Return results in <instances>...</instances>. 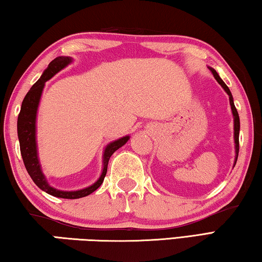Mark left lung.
Returning <instances> with one entry per match:
<instances>
[{
  "instance_id": "obj_1",
  "label": "left lung",
  "mask_w": 262,
  "mask_h": 262,
  "mask_svg": "<svg viewBox=\"0 0 262 262\" xmlns=\"http://www.w3.org/2000/svg\"><path fill=\"white\" fill-rule=\"evenodd\" d=\"M212 75H214V77L216 78V81L219 82L222 88L224 89L225 92L229 95V99H230V105H231V110H232V114H233V119H234V143H236V159H234V165H236V162H237V158H238V152H239V129H241V122H239V115L237 112V108L236 106L233 104V98H232V95L231 92H230V89L227 86V84H225L223 81H222L221 77L219 76V74L216 73V70H214L212 68H210Z\"/></svg>"
}]
</instances>
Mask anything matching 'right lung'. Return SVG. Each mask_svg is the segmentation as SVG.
Here are the masks:
<instances>
[{
  "mask_svg": "<svg viewBox=\"0 0 262 262\" xmlns=\"http://www.w3.org/2000/svg\"><path fill=\"white\" fill-rule=\"evenodd\" d=\"M70 62H72V59L68 56L56 57V59L53 60L51 63L48 64L47 69L43 72L41 77L39 78L38 81L33 84L32 88L30 89V91L25 96L23 103H21L20 112L18 114V120H17V133H18L21 158H23L26 171H28V173L34 181V184L37 185L39 188L42 189L43 192L51 194L53 196L62 199H79L95 192V190L103 184L106 172H107L110 157L112 156L115 150L122 147V145L129 140V136L121 137V139L112 142V143H110L107 147H106L104 152L103 173H101L100 178L97 180L94 185L90 186V187H86L81 190H75V192H63V190L55 189L48 185L45 176L42 174L40 164H39L38 159L37 142H35V118H37L39 100H40L45 82H47L48 79L54 76L56 73H59L61 69H63L66 66L70 63Z\"/></svg>",
  "mask_w": 262,
  "mask_h": 262,
  "instance_id": "obj_1",
  "label": "right lung"
}]
</instances>
